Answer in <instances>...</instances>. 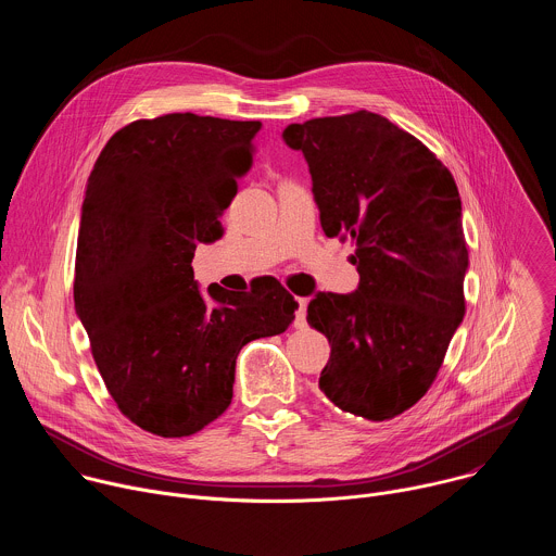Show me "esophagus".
Masks as SVG:
<instances>
[{"label": "esophagus", "mask_w": 556, "mask_h": 556, "mask_svg": "<svg viewBox=\"0 0 556 556\" xmlns=\"http://www.w3.org/2000/svg\"><path fill=\"white\" fill-rule=\"evenodd\" d=\"M305 309H307V299H296L294 328H305Z\"/></svg>", "instance_id": "34e87169"}]
</instances>
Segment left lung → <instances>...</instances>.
<instances>
[{"mask_svg":"<svg viewBox=\"0 0 556 556\" xmlns=\"http://www.w3.org/2000/svg\"><path fill=\"white\" fill-rule=\"evenodd\" d=\"M303 151L328 237L356 247L352 294H316L307 324L332 345L319 389L382 422L433 384L464 319L468 249L451 172L416 136L361 110L288 125Z\"/></svg>","mask_w":556,"mask_h":556,"instance_id":"left-lung-1","label":"left lung"}]
</instances>
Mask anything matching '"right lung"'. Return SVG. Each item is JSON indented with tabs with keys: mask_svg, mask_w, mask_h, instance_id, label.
I'll return each mask as SVG.
<instances>
[{
	"mask_svg": "<svg viewBox=\"0 0 556 556\" xmlns=\"http://www.w3.org/2000/svg\"><path fill=\"white\" fill-rule=\"evenodd\" d=\"M260 127L191 112L140 118L108 140L90 174L74 305L116 407L153 435H193L219 418L240 350L294 319L277 279L251 292L208 288L213 304L193 281V253L224 235Z\"/></svg>",
	"mask_w": 556,
	"mask_h": 556,
	"instance_id": "1",
	"label": "right lung"
}]
</instances>
